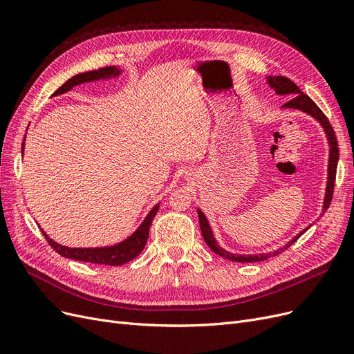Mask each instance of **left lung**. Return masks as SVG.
Returning <instances> with one entry per match:
<instances>
[{"instance_id": "obj_1", "label": "left lung", "mask_w": 354, "mask_h": 354, "mask_svg": "<svg viewBox=\"0 0 354 354\" xmlns=\"http://www.w3.org/2000/svg\"><path fill=\"white\" fill-rule=\"evenodd\" d=\"M267 82H269L270 87L277 93V94H288V95H292L289 102H286L283 104V108H294V109H299L303 112H307L308 115H312L313 118L322 124L324 130L326 131L328 136V140H329V146H330V152H329V168H328V187H326V196H325V202H324V211H326L330 205V201L332 196H334V186H335V176H337V164H338V142H337V137H335V131L334 128H332L330 122L328 121V118L325 116V113L319 109V106L308 97L307 94H304L301 90H299L297 85L285 77H267ZM198 216H199V226H201V232H202V236L203 241L207 242V245L209 248L218 254L223 259H227L230 261H238V263H255V261H263L267 260L270 255H277L281 254L283 250L289 248L294 242H297V239L301 236V234L307 230L299 232L297 236L291 241L288 242L283 248H281L279 251H274V252H269V254H259V255H238V254H230L227 251H224L223 248L217 245L216 239L212 236V232L209 229V224L203 216L202 211L198 209Z\"/></svg>"}]
</instances>
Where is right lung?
I'll use <instances>...</instances> for the list:
<instances>
[{
	"instance_id": "obj_1",
	"label": "right lung",
	"mask_w": 354,
	"mask_h": 354,
	"mask_svg": "<svg viewBox=\"0 0 354 354\" xmlns=\"http://www.w3.org/2000/svg\"><path fill=\"white\" fill-rule=\"evenodd\" d=\"M118 73H120V71L111 66V68H102L99 71H91V72L75 75V77H72L69 81L63 84L60 88H57L56 93L53 95L66 93L78 84L95 81L100 78H108V77H112V75H118ZM24 146H25V142H24ZM158 208H159V205L153 207V209L147 214V217L145 218L142 226L138 227L130 238L118 245L108 246V248H68V246L56 243L55 241L50 239L44 232L42 230L41 232L46 236L51 248L55 250L57 254H60L62 257H66V259H73L78 261H87V263H94V264H104V266H121V264H125L128 261L134 260L136 257L143 251L145 245L147 242V238H149V229H151V226H152V221L156 216Z\"/></svg>"
}]
</instances>
